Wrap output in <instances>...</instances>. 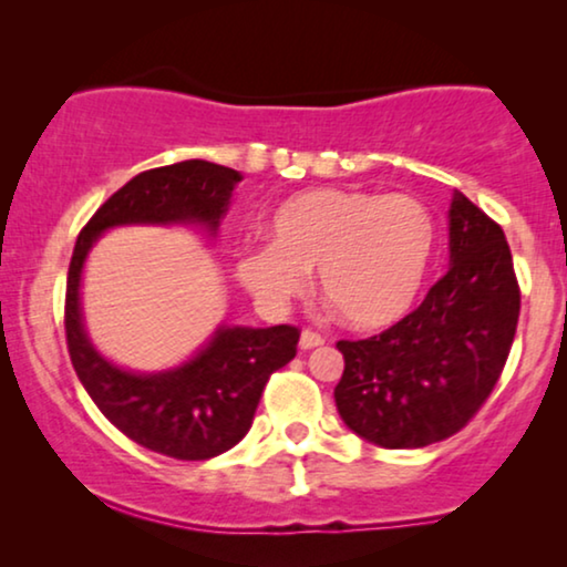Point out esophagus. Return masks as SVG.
Instances as JSON below:
<instances>
[{"instance_id": "1", "label": "esophagus", "mask_w": 567, "mask_h": 567, "mask_svg": "<svg viewBox=\"0 0 567 567\" xmlns=\"http://www.w3.org/2000/svg\"><path fill=\"white\" fill-rule=\"evenodd\" d=\"M317 346H324V338L320 336V332L315 330H301V338H299V348L301 351H309V348H317Z\"/></svg>"}]
</instances>
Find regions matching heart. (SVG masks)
I'll return each mask as SVG.
<instances>
[{
	"instance_id": "b5f03b06",
	"label": "heart",
	"mask_w": 567,
	"mask_h": 567,
	"mask_svg": "<svg viewBox=\"0 0 567 567\" xmlns=\"http://www.w3.org/2000/svg\"><path fill=\"white\" fill-rule=\"evenodd\" d=\"M266 247L237 255V281L268 309L317 286L355 330H382L413 309L429 274L436 229L421 200L367 190H301L266 221Z\"/></svg>"
}]
</instances>
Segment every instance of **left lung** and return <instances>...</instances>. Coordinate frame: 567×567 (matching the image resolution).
Wrapping results in <instances>:
<instances>
[{
    "mask_svg": "<svg viewBox=\"0 0 567 567\" xmlns=\"http://www.w3.org/2000/svg\"><path fill=\"white\" fill-rule=\"evenodd\" d=\"M449 270L421 307L367 340H338L336 405L384 449H421L462 431L491 398L514 343L522 289L501 224L454 190Z\"/></svg>",
    "mask_w": 567,
    "mask_h": 567,
    "instance_id": "1",
    "label": "left lung"
}]
</instances>
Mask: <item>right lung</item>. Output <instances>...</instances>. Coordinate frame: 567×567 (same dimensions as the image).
<instances>
[{
	"mask_svg": "<svg viewBox=\"0 0 567 567\" xmlns=\"http://www.w3.org/2000/svg\"><path fill=\"white\" fill-rule=\"evenodd\" d=\"M239 181L237 169L206 159L146 169L92 214L69 262L64 328L76 377L115 429L173 460H212L243 441L270 374L297 355L299 328H219L181 369L131 374L105 361L87 340L80 315L82 266L100 231L118 224L200 221L214 231Z\"/></svg>",
	"mask_w": 567,
	"mask_h": 567,
	"instance_id": "obj_1",
	"label": "right lung"
}]
</instances>
